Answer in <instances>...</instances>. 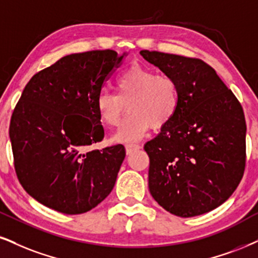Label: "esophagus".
Instances as JSON below:
<instances>
[{"instance_id": "1", "label": "esophagus", "mask_w": 258, "mask_h": 258, "mask_svg": "<svg viewBox=\"0 0 258 258\" xmlns=\"http://www.w3.org/2000/svg\"><path fill=\"white\" fill-rule=\"evenodd\" d=\"M141 148L140 145H126L125 149H126V154H132L134 151H139Z\"/></svg>"}]
</instances>
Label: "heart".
Returning a JSON list of instances; mask_svg holds the SVG:
<instances>
[{"label":"heart","mask_w":258,"mask_h":258,"mask_svg":"<svg viewBox=\"0 0 258 258\" xmlns=\"http://www.w3.org/2000/svg\"><path fill=\"white\" fill-rule=\"evenodd\" d=\"M114 85L117 94L101 91L95 100V109L101 122L116 126L128 104L130 114L114 134L116 142L139 141L151 126L161 128L176 116L180 91L172 76L157 75L153 69L135 64L124 71Z\"/></svg>","instance_id":"heart-1"}]
</instances>
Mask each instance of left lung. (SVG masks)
I'll use <instances>...</instances> for the list:
<instances>
[{
  "instance_id": "1",
  "label": "left lung",
  "mask_w": 258,
  "mask_h": 258,
  "mask_svg": "<svg viewBox=\"0 0 258 258\" xmlns=\"http://www.w3.org/2000/svg\"><path fill=\"white\" fill-rule=\"evenodd\" d=\"M140 55L176 79L180 91L176 116L145 145L151 195L177 217L211 212L233 194L245 168L241 105L201 59L148 50Z\"/></svg>"
}]
</instances>
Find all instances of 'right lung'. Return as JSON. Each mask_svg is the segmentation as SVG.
<instances>
[{
	"label": "right lung",
	"mask_w": 258,
	"mask_h": 258,
	"mask_svg": "<svg viewBox=\"0 0 258 258\" xmlns=\"http://www.w3.org/2000/svg\"><path fill=\"white\" fill-rule=\"evenodd\" d=\"M125 56L113 50L72 53L32 76L25 87L9 139L19 180L41 205L81 214L112 191L124 146L84 149L104 138L95 100Z\"/></svg>",
	"instance_id": "obj_1"
}]
</instances>
